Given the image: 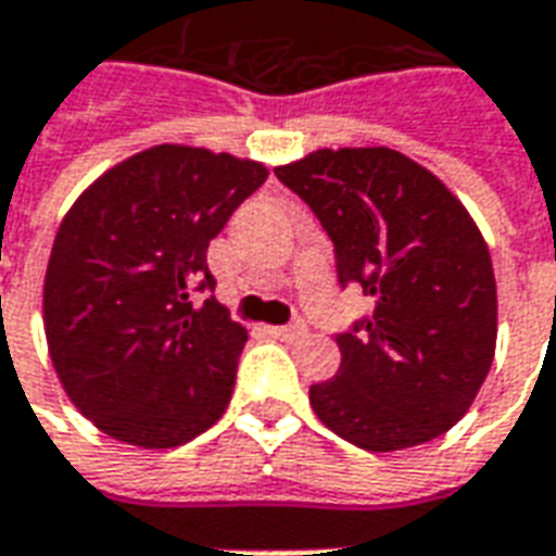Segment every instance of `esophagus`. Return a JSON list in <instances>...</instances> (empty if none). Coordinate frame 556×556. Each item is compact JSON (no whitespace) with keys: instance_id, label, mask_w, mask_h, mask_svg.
<instances>
[{"instance_id":"obj_1","label":"esophagus","mask_w":556,"mask_h":556,"mask_svg":"<svg viewBox=\"0 0 556 556\" xmlns=\"http://www.w3.org/2000/svg\"><path fill=\"white\" fill-rule=\"evenodd\" d=\"M269 334L278 340H302L307 338V326L305 323H290V326H273Z\"/></svg>"}]
</instances>
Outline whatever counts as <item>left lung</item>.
Instances as JSON below:
<instances>
[{
    "label": "left lung",
    "instance_id": "left-lung-1",
    "mask_svg": "<svg viewBox=\"0 0 556 556\" xmlns=\"http://www.w3.org/2000/svg\"><path fill=\"white\" fill-rule=\"evenodd\" d=\"M275 177L331 239L340 287L372 299L334 334L338 376L311 384L317 417L376 453L439 439L471 408L497 338L492 257L468 210L391 148L317 150Z\"/></svg>",
    "mask_w": 556,
    "mask_h": 556
}]
</instances>
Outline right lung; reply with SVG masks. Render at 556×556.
<instances>
[{
    "instance_id": "add662e5",
    "label": "right lung",
    "mask_w": 556,
    "mask_h": 556,
    "mask_svg": "<svg viewBox=\"0 0 556 556\" xmlns=\"http://www.w3.org/2000/svg\"><path fill=\"white\" fill-rule=\"evenodd\" d=\"M261 162L160 144L106 172L52 242L43 326L64 391L106 435L177 447L225 415L245 328L218 305L210 239Z\"/></svg>"
}]
</instances>
